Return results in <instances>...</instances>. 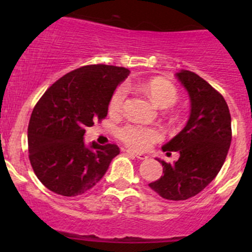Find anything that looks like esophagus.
Masks as SVG:
<instances>
[{"label":"esophagus","instance_id":"esophagus-1","mask_svg":"<svg viewBox=\"0 0 252 252\" xmlns=\"http://www.w3.org/2000/svg\"><path fill=\"white\" fill-rule=\"evenodd\" d=\"M126 152H128V154H130V155H133V156L136 157L138 159H147V158H149V156H147V155H145V154H138V152L129 151V150Z\"/></svg>","mask_w":252,"mask_h":252}]
</instances>
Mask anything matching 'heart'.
Masks as SVG:
<instances>
[{
    "instance_id": "obj_1",
    "label": "heart",
    "mask_w": 252,
    "mask_h": 252,
    "mask_svg": "<svg viewBox=\"0 0 252 252\" xmlns=\"http://www.w3.org/2000/svg\"><path fill=\"white\" fill-rule=\"evenodd\" d=\"M144 89L149 94L151 100L162 108L174 105L178 100V91L175 86L164 79H152V80L144 84ZM126 97V86H119L114 91L110 100V105H108L110 111L113 113L121 111L123 108ZM118 138L130 149L144 151V150L150 149L155 142L162 140L163 133H162L161 129L156 128V126L128 123L118 129Z\"/></svg>"
}]
</instances>
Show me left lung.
<instances>
[{"instance_id":"obj_1","label":"left lung","mask_w":252,"mask_h":252,"mask_svg":"<svg viewBox=\"0 0 252 252\" xmlns=\"http://www.w3.org/2000/svg\"><path fill=\"white\" fill-rule=\"evenodd\" d=\"M190 97L187 126L162 150L179 152L173 163L158 159L163 175L149 187L161 197L188 200L205 189L222 168L232 141V118L223 96L190 70L177 74Z\"/></svg>"}]
</instances>
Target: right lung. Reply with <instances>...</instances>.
<instances>
[{
  "label": "right lung",
  "mask_w": 252,
  "mask_h": 252,
  "mask_svg": "<svg viewBox=\"0 0 252 252\" xmlns=\"http://www.w3.org/2000/svg\"><path fill=\"white\" fill-rule=\"evenodd\" d=\"M129 73L124 67L84 65L58 79L36 103L28 126L29 159L48 190L77 196L107 172L119 147L96 142L86 146L84 134L107 116L114 90Z\"/></svg>",
  "instance_id": "1"
}]
</instances>
